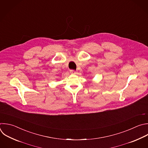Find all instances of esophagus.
Returning <instances> with one entry per match:
<instances>
[{"label": "esophagus", "mask_w": 148, "mask_h": 148, "mask_svg": "<svg viewBox=\"0 0 148 148\" xmlns=\"http://www.w3.org/2000/svg\"><path fill=\"white\" fill-rule=\"evenodd\" d=\"M70 73H71V74H75V73H76V72H75L74 70H70Z\"/></svg>", "instance_id": "obj_1"}]
</instances>
